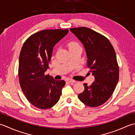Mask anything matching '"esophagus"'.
Returning <instances> with one entry per match:
<instances>
[{
	"instance_id": "34e87169",
	"label": "esophagus",
	"mask_w": 135,
	"mask_h": 135,
	"mask_svg": "<svg viewBox=\"0 0 135 135\" xmlns=\"http://www.w3.org/2000/svg\"><path fill=\"white\" fill-rule=\"evenodd\" d=\"M67 81L70 83H74L76 82L75 80H72V79H68L67 80Z\"/></svg>"
}]
</instances>
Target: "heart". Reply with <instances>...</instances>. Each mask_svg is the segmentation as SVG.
<instances>
[{"instance_id": "obj_1", "label": "heart", "mask_w": 135, "mask_h": 135, "mask_svg": "<svg viewBox=\"0 0 135 135\" xmlns=\"http://www.w3.org/2000/svg\"><path fill=\"white\" fill-rule=\"evenodd\" d=\"M75 45H78V44L75 42H70L69 44V47H70V46H75Z\"/></svg>"}]
</instances>
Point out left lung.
<instances>
[{"label":"left lung","mask_w":135,"mask_h":135,"mask_svg":"<svg viewBox=\"0 0 135 135\" xmlns=\"http://www.w3.org/2000/svg\"><path fill=\"white\" fill-rule=\"evenodd\" d=\"M83 45L87 67L94 76L91 86L84 83V90L78 98L85 105L96 107L111 97L119 79V67L114 49L107 38L87 27L70 29Z\"/></svg>","instance_id":"8db88e82"}]
</instances>
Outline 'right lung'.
I'll list each match as a JSON object with an SVG mask.
<instances>
[{"label":"right lung","mask_w":135,"mask_h":135,"mask_svg":"<svg viewBox=\"0 0 135 135\" xmlns=\"http://www.w3.org/2000/svg\"><path fill=\"white\" fill-rule=\"evenodd\" d=\"M68 29L44 30L30 36L22 47L18 64L20 86L26 97L35 107L50 108L59 101L64 80L45 75L54 46L68 34Z\"/></svg>","instance_id":"add662e5"}]
</instances>
